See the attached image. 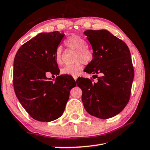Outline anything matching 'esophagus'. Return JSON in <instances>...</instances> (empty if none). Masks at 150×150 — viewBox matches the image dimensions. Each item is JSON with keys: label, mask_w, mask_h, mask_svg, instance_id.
<instances>
[{"label": "esophagus", "mask_w": 150, "mask_h": 150, "mask_svg": "<svg viewBox=\"0 0 150 150\" xmlns=\"http://www.w3.org/2000/svg\"><path fill=\"white\" fill-rule=\"evenodd\" d=\"M73 79H74L76 81L77 79V76H73Z\"/></svg>", "instance_id": "obj_1"}]
</instances>
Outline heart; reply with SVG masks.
<instances>
[{"label":"heart","instance_id":"1","mask_svg":"<svg viewBox=\"0 0 150 150\" xmlns=\"http://www.w3.org/2000/svg\"><path fill=\"white\" fill-rule=\"evenodd\" d=\"M65 44L71 49L76 50L74 62L71 64L66 65L61 69V73L63 75L76 76L83 67V62L85 64L90 63L93 58V52L87 47L86 40L77 35H71L65 41ZM55 59L58 64L62 63V49L57 47L55 52Z\"/></svg>","mask_w":150,"mask_h":150}]
</instances>
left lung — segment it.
I'll return each instance as SVG.
<instances>
[{
  "label": "left lung",
  "instance_id": "8db88e82",
  "mask_svg": "<svg viewBox=\"0 0 150 150\" xmlns=\"http://www.w3.org/2000/svg\"><path fill=\"white\" fill-rule=\"evenodd\" d=\"M84 34L93 50V59L84 71L95 74L98 81L81 77L76 82L83 91L82 102L87 112L98 118H110L120 113L130 100L134 77L130 50L106 30H88ZM99 73L101 76L97 77Z\"/></svg>",
  "mask_w": 150,
  "mask_h": 150
}]
</instances>
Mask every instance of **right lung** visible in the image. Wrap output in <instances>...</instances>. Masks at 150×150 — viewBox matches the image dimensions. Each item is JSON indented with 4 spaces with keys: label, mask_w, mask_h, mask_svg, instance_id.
I'll return each mask as SVG.
<instances>
[{
    "label": "right lung",
    "mask_w": 150,
    "mask_h": 150,
    "mask_svg": "<svg viewBox=\"0 0 150 150\" xmlns=\"http://www.w3.org/2000/svg\"><path fill=\"white\" fill-rule=\"evenodd\" d=\"M65 34L58 31L40 33L18 50L14 60L13 85L16 97L29 115L40 122H51L63 115L70 91L76 86L69 75L55 81L45 73H59L55 52Z\"/></svg>",
    "instance_id": "1"
}]
</instances>
